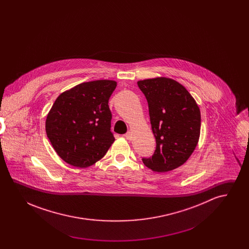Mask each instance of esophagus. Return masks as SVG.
<instances>
[{
	"label": "esophagus",
	"instance_id": "obj_1",
	"mask_svg": "<svg viewBox=\"0 0 249 249\" xmlns=\"http://www.w3.org/2000/svg\"><path fill=\"white\" fill-rule=\"evenodd\" d=\"M125 137H126V139L129 140V141L132 140V133H131L130 131H128V132L125 134Z\"/></svg>",
	"mask_w": 249,
	"mask_h": 249
}]
</instances>
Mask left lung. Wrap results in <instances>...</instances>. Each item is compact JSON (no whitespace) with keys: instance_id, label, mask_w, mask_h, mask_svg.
<instances>
[{"instance_id":"8db88e82","label":"left lung","mask_w":249,"mask_h":249,"mask_svg":"<svg viewBox=\"0 0 249 249\" xmlns=\"http://www.w3.org/2000/svg\"><path fill=\"white\" fill-rule=\"evenodd\" d=\"M137 85L148 104L157 143L154 155L142 162L153 172L175 170L189 160L198 144L200 108L186 88L172 78H149Z\"/></svg>"}]
</instances>
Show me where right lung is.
<instances>
[{"mask_svg": "<svg viewBox=\"0 0 249 249\" xmlns=\"http://www.w3.org/2000/svg\"><path fill=\"white\" fill-rule=\"evenodd\" d=\"M114 80L76 85L60 93L48 112L46 132L53 148L68 164L87 168L100 160L115 141L108 101Z\"/></svg>", "mask_w": 249, "mask_h": 249, "instance_id": "1", "label": "right lung"}]
</instances>
